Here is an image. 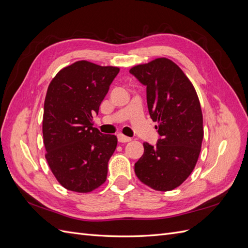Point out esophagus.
Here are the masks:
<instances>
[{"instance_id": "34e87169", "label": "esophagus", "mask_w": 248, "mask_h": 248, "mask_svg": "<svg viewBox=\"0 0 248 248\" xmlns=\"http://www.w3.org/2000/svg\"><path fill=\"white\" fill-rule=\"evenodd\" d=\"M118 140L120 142H128V141L131 140V139L128 138V137L123 136V134H118Z\"/></svg>"}]
</instances>
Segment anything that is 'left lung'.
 <instances>
[{
  "instance_id": "1",
  "label": "left lung",
  "mask_w": 248,
  "mask_h": 248,
  "mask_svg": "<svg viewBox=\"0 0 248 248\" xmlns=\"http://www.w3.org/2000/svg\"><path fill=\"white\" fill-rule=\"evenodd\" d=\"M147 89L149 114L159 139L144 142V154L134 164L140 181L158 191L182 184L196 167L204 138L199 97L190 80L166 58L129 70Z\"/></svg>"
}]
</instances>
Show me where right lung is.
Segmentation results:
<instances>
[{
	"mask_svg": "<svg viewBox=\"0 0 248 248\" xmlns=\"http://www.w3.org/2000/svg\"><path fill=\"white\" fill-rule=\"evenodd\" d=\"M118 67L88 61L67 66L50 81L42 122L46 158L66 189L90 192L106 182L117 137L93 127V115L117 77Z\"/></svg>",
	"mask_w": 248,
	"mask_h": 248,
	"instance_id": "1",
	"label": "right lung"
}]
</instances>
